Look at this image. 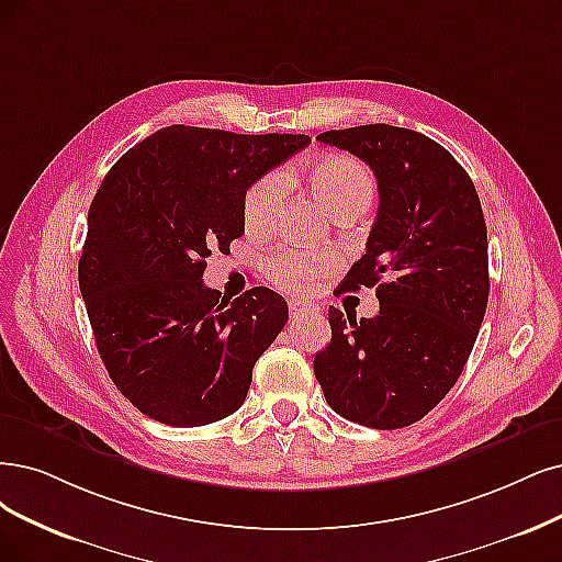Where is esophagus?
Wrapping results in <instances>:
<instances>
[{"mask_svg": "<svg viewBox=\"0 0 562 562\" xmlns=\"http://www.w3.org/2000/svg\"><path fill=\"white\" fill-rule=\"evenodd\" d=\"M289 310H292V317H303V315H313L317 313V305L310 303V301H289Z\"/></svg>", "mask_w": 562, "mask_h": 562, "instance_id": "esophagus-1", "label": "esophagus"}]
</instances>
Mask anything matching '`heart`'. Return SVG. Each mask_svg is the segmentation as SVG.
Masks as SVG:
<instances>
[{
    "label": "heart",
    "instance_id": "heart-1",
    "mask_svg": "<svg viewBox=\"0 0 562 562\" xmlns=\"http://www.w3.org/2000/svg\"><path fill=\"white\" fill-rule=\"evenodd\" d=\"M305 178L313 187L319 201L330 213H340L345 207L363 205L368 207L375 194V180H372L368 166L347 155H324L315 164H310ZM282 180L276 173L261 176L249 184L243 199V222L247 232H263L273 224L282 203ZM334 266L330 252H301V249H278L266 259V278L284 292H303L319 276Z\"/></svg>",
    "mask_w": 562,
    "mask_h": 562
}]
</instances>
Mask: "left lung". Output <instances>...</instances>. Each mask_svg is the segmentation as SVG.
I'll return each instance as SVG.
<instances>
[{"label": "left lung", "instance_id": "1", "mask_svg": "<svg viewBox=\"0 0 562 562\" xmlns=\"http://www.w3.org/2000/svg\"><path fill=\"white\" fill-rule=\"evenodd\" d=\"M363 159L380 211L345 292L378 286L372 319L328 307L315 378L340 417L380 428L424 419L461 378L488 303V238L463 166L432 138L391 124L317 136Z\"/></svg>", "mask_w": 562, "mask_h": 562}]
</instances>
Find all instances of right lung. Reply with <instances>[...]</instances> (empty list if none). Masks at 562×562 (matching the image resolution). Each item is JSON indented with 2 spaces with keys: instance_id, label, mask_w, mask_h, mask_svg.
I'll list each match as a JSON object with an SVG mask.
<instances>
[{
  "instance_id": "right-lung-1",
  "label": "right lung",
  "mask_w": 562,
  "mask_h": 562,
  "mask_svg": "<svg viewBox=\"0 0 562 562\" xmlns=\"http://www.w3.org/2000/svg\"><path fill=\"white\" fill-rule=\"evenodd\" d=\"M310 143L171 124L124 153L88 215L78 284L99 357L136 409L192 428L234 414L286 301L255 286L226 301L205 259L245 234L249 184Z\"/></svg>"
}]
</instances>
